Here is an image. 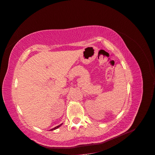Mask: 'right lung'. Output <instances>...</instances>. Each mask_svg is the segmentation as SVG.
I'll return each mask as SVG.
<instances>
[{
  "label": "right lung",
  "instance_id": "add662e5",
  "mask_svg": "<svg viewBox=\"0 0 155 155\" xmlns=\"http://www.w3.org/2000/svg\"><path fill=\"white\" fill-rule=\"evenodd\" d=\"M61 125H62V123H61V124H60V125H59L58 126H56V127H54V128H53V129H51L50 130H56V129H58V128H59Z\"/></svg>",
  "mask_w": 155,
  "mask_h": 155
}]
</instances>
